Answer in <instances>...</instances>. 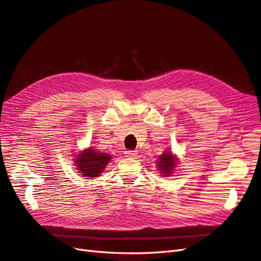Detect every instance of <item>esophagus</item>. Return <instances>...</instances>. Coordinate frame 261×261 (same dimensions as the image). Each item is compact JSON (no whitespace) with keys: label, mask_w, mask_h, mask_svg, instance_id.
Segmentation results:
<instances>
[{"label":"esophagus","mask_w":261,"mask_h":261,"mask_svg":"<svg viewBox=\"0 0 261 261\" xmlns=\"http://www.w3.org/2000/svg\"><path fill=\"white\" fill-rule=\"evenodd\" d=\"M125 155L127 158H130V159H136L137 158V151H133V150H127L125 151Z\"/></svg>","instance_id":"34e87169"}]
</instances>
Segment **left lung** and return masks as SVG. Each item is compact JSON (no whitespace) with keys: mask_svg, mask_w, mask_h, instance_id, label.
Returning <instances> with one entry per match:
<instances>
[{"mask_svg":"<svg viewBox=\"0 0 261 261\" xmlns=\"http://www.w3.org/2000/svg\"><path fill=\"white\" fill-rule=\"evenodd\" d=\"M156 163H158V168L160 169V171L165 176H169L171 174L176 164L175 158L173 156L171 152H164L163 154H161V156L159 158V161Z\"/></svg>","mask_w":261,"mask_h":261,"instance_id":"left-lung-1","label":"left lung"}]
</instances>
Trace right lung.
Returning a JSON list of instances; mask_svg holds the SVG:
<instances>
[{"label":"right lung","instance_id":"add662e5","mask_svg":"<svg viewBox=\"0 0 261 261\" xmlns=\"http://www.w3.org/2000/svg\"><path fill=\"white\" fill-rule=\"evenodd\" d=\"M111 156L106 153L97 152L96 150L90 148L88 150H84V152L77 156L75 161L78 173L87 177H97L100 173L103 171L106 165L109 163Z\"/></svg>","mask_w":261,"mask_h":261}]
</instances>
